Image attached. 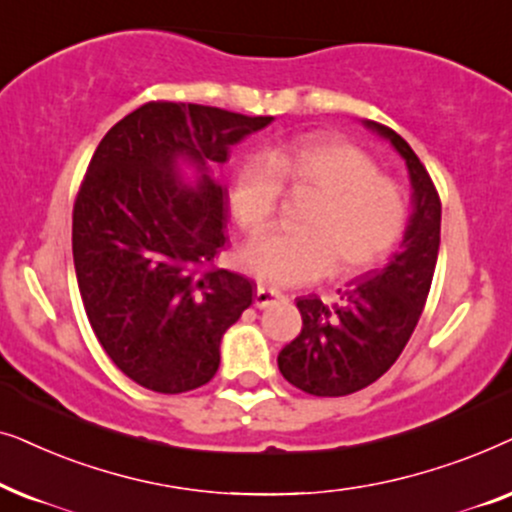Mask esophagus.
I'll use <instances>...</instances> for the list:
<instances>
[{
    "label": "esophagus",
    "mask_w": 512,
    "mask_h": 512,
    "mask_svg": "<svg viewBox=\"0 0 512 512\" xmlns=\"http://www.w3.org/2000/svg\"><path fill=\"white\" fill-rule=\"evenodd\" d=\"M278 299H283L281 292L269 290V288H262V285H260V288H257V292H255V306H257V309H267V306L278 302Z\"/></svg>",
    "instance_id": "esophagus-1"
}]
</instances>
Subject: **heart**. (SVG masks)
<instances>
[{
  "label": "heart",
  "mask_w": 512,
  "mask_h": 512,
  "mask_svg": "<svg viewBox=\"0 0 512 512\" xmlns=\"http://www.w3.org/2000/svg\"><path fill=\"white\" fill-rule=\"evenodd\" d=\"M283 185L316 194L297 217V231H278L245 245L238 262L267 285H299L327 271L353 276L391 252L403 236L407 206L393 180L379 175L363 149L330 135H309L252 156L229 189L231 215L245 234L267 229Z\"/></svg>",
  "instance_id": "obj_1"
}]
</instances>
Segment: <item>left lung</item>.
Returning <instances> with one entry per match:
<instances>
[{
    "mask_svg": "<svg viewBox=\"0 0 512 512\" xmlns=\"http://www.w3.org/2000/svg\"><path fill=\"white\" fill-rule=\"evenodd\" d=\"M363 124L405 159L412 215L384 269L353 278L330 306L316 295L297 299L302 332L278 353V370L292 386L320 398L356 393L398 360L424 311L440 250L442 206L424 163L388 126L370 119Z\"/></svg>",
    "mask_w": 512,
    "mask_h": 512,
    "instance_id": "left-lung-1",
    "label": "left lung"
}]
</instances>
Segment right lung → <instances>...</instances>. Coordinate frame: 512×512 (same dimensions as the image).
<instances>
[{
	"instance_id": "obj_1",
	"label": "right lung",
	"mask_w": 512,
	"mask_h": 512,
	"mask_svg": "<svg viewBox=\"0 0 512 512\" xmlns=\"http://www.w3.org/2000/svg\"><path fill=\"white\" fill-rule=\"evenodd\" d=\"M274 117L147 102L100 140L74 201L72 255L88 323L114 365L156 393L208 384L252 281L213 260L227 189L217 168Z\"/></svg>"
}]
</instances>
